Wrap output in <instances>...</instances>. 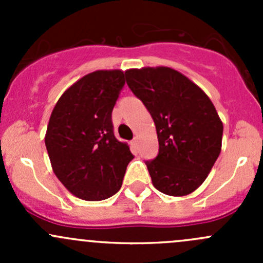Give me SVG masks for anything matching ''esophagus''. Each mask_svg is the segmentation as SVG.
Here are the masks:
<instances>
[{
    "mask_svg": "<svg viewBox=\"0 0 263 263\" xmlns=\"http://www.w3.org/2000/svg\"><path fill=\"white\" fill-rule=\"evenodd\" d=\"M132 146H134L135 148H137V146H139V140H137V137H135L134 140H132Z\"/></svg>",
    "mask_w": 263,
    "mask_h": 263,
    "instance_id": "1",
    "label": "esophagus"
}]
</instances>
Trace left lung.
Listing matches in <instances>:
<instances>
[{
  "label": "left lung",
  "mask_w": 263,
  "mask_h": 263,
  "mask_svg": "<svg viewBox=\"0 0 263 263\" xmlns=\"http://www.w3.org/2000/svg\"><path fill=\"white\" fill-rule=\"evenodd\" d=\"M127 85L153 117L159 153L146 160L154 187L185 196L200 187L221 150L222 123L208 95L169 67L127 70Z\"/></svg>",
  "instance_id": "8db88e82"
}]
</instances>
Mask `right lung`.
I'll return each instance as SVG.
<instances>
[{
	"label": "right lung",
	"instance_id": "add662e5",
	"mask_svg": "<svg viewBox=\"0 0 263 263\" xmlns=\"http://www.w3.org/2000/svg\"><path fill=\"white\" fill-rule=\"evenodd\" d=\"M124 86L119 70L95 71L68 87L53 109L46 147L57 178L81 200L116 195L134 159L115 136L112 110Z\"/></svg>",
	"mask_w": 263,
	"mask_h": 263
}]
</instances>
